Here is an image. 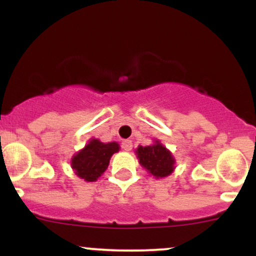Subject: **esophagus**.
Returning a JSON list of instances; mask_svg holds the SVG:
<instances>
[{"instance_id":"esophagus-1","label":"esophagus","mask_w":256,"mask_h":256,"mask_svg":"<svg viewBox=\"0 0 256 256\" xmlns=\"http://www.w3.org/2000/svg\"><path fill=\"white\" fill-rule=\"evenodd\" d=\"M122 149H124L125 152H130L132 149V142H131V140H122Z\"/></svg>"}]
</instances>
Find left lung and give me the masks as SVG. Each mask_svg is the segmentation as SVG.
Instances as JSON below:
<instances>
[{"mask_svg": "<svg viewBox=\"0 0 256 256\" xmlns=\"http://www.w3.org/2000/svg\"><path fill=\"white\" fill-rule=\"evenodd\" d=\"M134 152L140 165L154 178H165L174 171V156L158 140H154L150 146H138Z\"/></svg>", "mask_w": 256, "mask_h": 256, "instance_id": "obj_1", "label": "left lung"}]
</instances>
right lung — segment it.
Here are the masks:
<instances>
[{
	"label": "right lung",
	"instance_id": "add662e5",
	"mask_svg": "<svg viewBox=\"0 0 256 256\" xmlns=\"http://www.w3.org/2000/svg\"><path fill=\"white\" fill-rule=\"evenodd\" d=\"M120 146L116 142L104 143L98 138H91L88 144L76 152L71 158V167L76 176L85 182H96L108 168L114 152Z\"/></svg>",
	"mask_w": 256,
	"mask_h": 256
}]
</instances>
